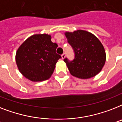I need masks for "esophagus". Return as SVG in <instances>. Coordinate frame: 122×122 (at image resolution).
<instances>
[{
    "label": "esophagus",
    "mask_w": 122,
    "mask_h": 122,
    "mask_svg": "<svg viewBox=\"0 0 122 122\" xmlns=\"http://www.w3.org/2000/svg\"><path fill=\"white\" fill-rule=\"evenodd\" d=\"M65 57H66V54H65V53H63V54H62V55H61V58H62V59H64V58H65Z\"/></svg>",
    "instance_id": "esophagus-1"
}]
</instances>
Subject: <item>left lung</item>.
<instances>
[{"label":"left lung","mask_w":122,"mask_h":122,"mask_svg":"<svg viewBox=\"0 0 122 122\" xmlns=\"http://www.w3.org/2000/svg\"><path fill=\"white\" fill-rule=\"evenodd\" d=\"M65 36L75 52L73 61L64 59L71 75L81 79H88L100 73L105 63L106 53L98 39L83 30L66 32Z\"/></svg>","instance_id":"1"}]
</instances>
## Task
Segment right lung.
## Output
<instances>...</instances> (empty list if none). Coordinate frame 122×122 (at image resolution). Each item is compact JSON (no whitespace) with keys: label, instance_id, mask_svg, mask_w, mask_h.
<instances>
[{"label":"right lung","instance_id":"1","mask_svg":"<svg viewBox=\"0 0 122 122\" xmlns=\"http://www.w3.org/2000/svg\"><path fill=\"white\" fill-rule=\"evenodd\" d=\"M58 44L47 34H34L27 38L17 49L15 61L19 71L32 81L49 79L61 56L56 52Z\"/></svg>","mask_w":122,"mask_h":122}]
</instances>
